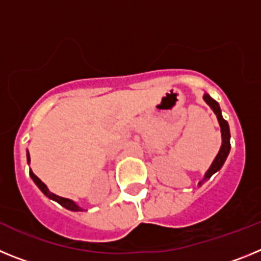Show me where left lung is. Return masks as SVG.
Listing matches in <instances>:
<instances>
[{
    "mask_svg": "<svg viewBox=\"0 0 261 261\" xmlns=\"http://www.w3.org/2000/svg\"><path fill=\"white\" fill-rule=\"evenodd\" d=\"M202 98H204L205 103H206V105H208L209 107L213 110L214 114H216L217 120H218V124H220V126H221V137H222V144H221L220 151H218V154L216 155L214 161L212 162L211 167L208 168V171L205 172L204 177H202V180L199 181V186H201L205 180L211 179L212 175L216 174L217 171H220L221 167H222L223 163H225L226 158H227V155H229L230 149H231V145H230L229 124H227V121H226V120L222 117V112H221L220 105H218V103H217L216 100H214V99L206 93H204V96H202Z\"/></svg>",
    "mask_w": 261,
    "mask_h": 261,
    "instance_id": "8db88e82",
    "label": "left lung"
}]
</instances>
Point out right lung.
<instances>
[{
	"mask_svg": "<svg viewBox=\"0 0 261 261\" xmlns=\"http://www.w3.org/2000/svg\"><path fill=\"white\" fill-rule=\"evenodd\" d=\"M30 161H31V159H30V153H29V150H27V163H29V165H30ZM30 176H31V179H32V180H34V183H35L36 186H38L39 190H40L41 192L44 193V195L47 196L48 199H50V200H53V201L59 202V204L61 205V206L66 208V209H68V211H71V212H82V211H84V208H81L80 205H78L75 201H73V200L65 199V197H61V196H57V195H55V193L50 192V191L48 190V187L45 186V184L43 183V181H41L40 179H39V177L36 176V175L31 171V170H30Z\"/></svg>",
	"mask_w": 261,
	"mask_h": 261,
	"instance_id": "1",
	"label": "right lung"
}]
</instances>
